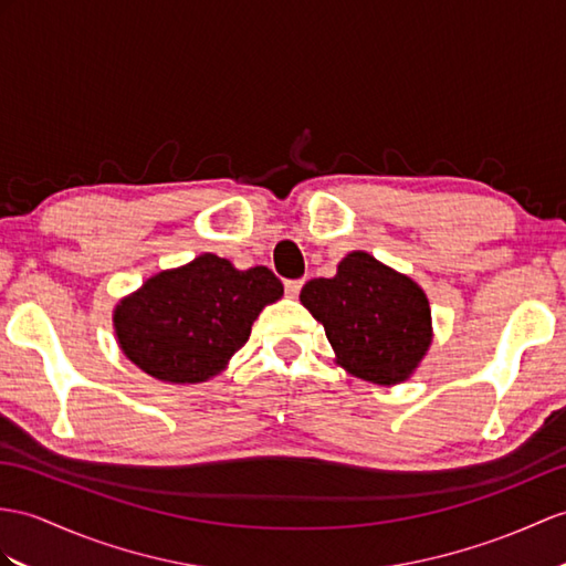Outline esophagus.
<instances>
[{
	"label": "esophagus",
	"instance_id": "obj_1",
	"mask_svg": "<svg viewBox=\"0 0 566 566\" xmlns=\"http://www.w3.org/2000/svg\"><path fill=\"white\" fill-rule=\"evenodd\" d=\"M302 279H297V281H285V293L291 295V297H297L300 295V291H302Z\"/></svg>",
	"mask_w": 566,
	"mask_h": 566
}]
</instances>
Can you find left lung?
Masks as SVG:
<instances>
[{
	"label": "left lung",
	"instance_id": "left-lung-1",
	"mask_svg": "<svg viewBox=\"0 0 566 566\" xmlns=\"http://www.w3.org/2000/svg\"><path fill=\"white\" fill-rule=\"evenodd\" d=\"M300 302L324 324L336 363L381 387L406 381L432 343L422 287L367 252H350L334 279L305 283Z\"/></svg>",
	"mask_w": 566,
	"mask_h": 566
}]
</instances>
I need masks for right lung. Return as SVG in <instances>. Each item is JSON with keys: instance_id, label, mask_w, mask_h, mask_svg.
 <instances>
[{"instance_id": "1", "label": "right lung", "mask_w": 566, "mask_h": 566, "mask_svg": "<svg viewBox=\"0 0 566 566\" xmlns=\"http://www.w3.org/2000/svg\"><path fill=\"white\" fill-rule=\"evenodd\" d=\"M283 283L266 266L240 271L228 259L201 254L160 271L122 297L113 322L122 353L146 375L168 384H199L226 369L252 324Z\"/></svg>"}]
</instances>
